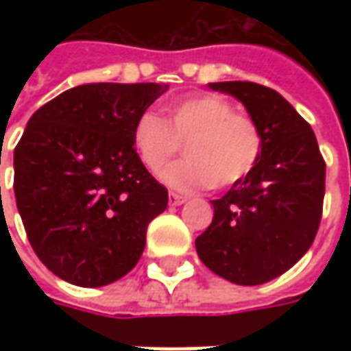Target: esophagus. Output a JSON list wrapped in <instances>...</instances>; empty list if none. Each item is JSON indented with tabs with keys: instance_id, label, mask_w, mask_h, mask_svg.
<instances>
[{
	"instance_id": "obj_1",
	"label": "esophagus",
	"mask_w": 351,
	"mask_h": 351,
	"mask_svg": "<svg viewBox=\"0 0 351 351\" xmlns=\"http://www.w3.org/2000/svg\"><path fill=\"white\" fill-rule=\"evenodd\" d=\"M187 201V197L180 195V193H176V191H169V203L171 205H183Z\"/></svg>"
}]
</instances>
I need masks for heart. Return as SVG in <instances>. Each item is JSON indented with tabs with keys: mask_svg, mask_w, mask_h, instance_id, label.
I'll return each instance as SVG.
<instances>
[{
	"mask_svg": "<svg viewBox=\"0 0 351 351\" xmlns=\"http://www.w3.org/2000/svg\"><path fill=\"white\" fill-rule=\"evenodd\" d=\"M185 148L187 158L169 166L162 180L180 191L223 189L250 176L263 152L256 119L238 113L228 99L213 93L166 105V119L142 113L132 128V146L142 166L158 176Z\"/></svg>",
	"mask_w": 351,
	"mask_h": 351,
	"instance_id": "1",
	"label": "heart"
}]
</instances>
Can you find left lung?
Returning <instances> with one entry per match:
<instances>
[{"label": "left lung", "instance_id": "8db88e82", "mask_svg": "<svg viewBox=\"0 0 351 351\" xmlns=\"http://www.w3.org/2000/svg\"><path fill=\"white\" fill-rule=\"evenodd\" d=\"M246 105L263 132L258 166L213 201V223L197 236L201 262L238 285L285 274L315 242L326 164L311 125L274 89L254 82L209 84Z\"/></svg>", "mask_w": 351, "mask_h": 351}]
</instances>
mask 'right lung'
Wrapping results in <instances>:
<instances>
[{
    "mask_svg": "<svg viewBox=\"0 0 351 351\" xmlns=\"http://www.w3.org/2000/svg\"><path fill=\"white\" fill-rule=\"evenodd\" d=\"M166 84H86L43 105L15 146L13 189L38 260L68 283L109 285L138 263L168 189L132 146Z\"/></svg>",
    "mask_w": 351,
    "mask_h": 351,
    "instance_id": "add662e5",
    "label": "right lung"
}]
</instances>
